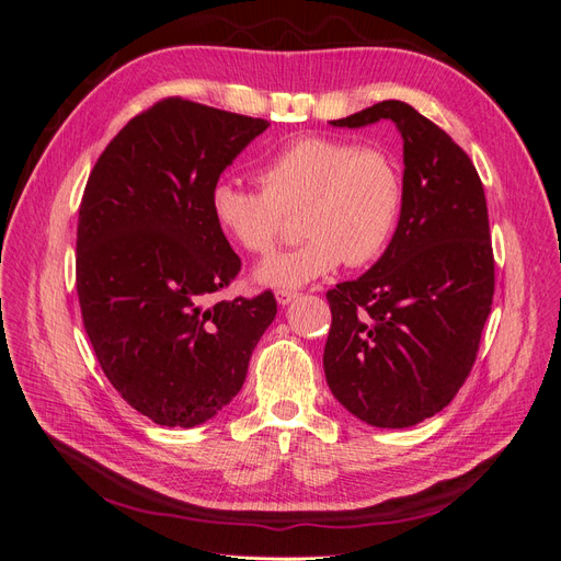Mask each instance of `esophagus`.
<instances>
[{"mask_svg":"<svg viewBox=\"0 0 561 561\" xmlns=\"http://www.w3.org/2000/svg\"><path fill=\"white\" fill-rule=\"evenodd\" d=\"M297 297H299V293H295V290H278L276 293V301L280 304V307H287V304L295 301Z\"/></svg>","mask_w":561,"mask_h":561,"instance_id":"obj_1","label":"esophagus"}]
</instances>
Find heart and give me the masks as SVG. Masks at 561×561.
Here are the masks:
<instances>
[{
    "instance_id": "obj_1",
    "label": "heart",
    "mask_w": 561,
    "mask_h": 561,
    "mask_svg": "<svg viewBox=\"0 0 561 561\" xmlns=\"http://www.w3.org/2000/svg\"><path fill=\"white\" fill-rule=\"evenodd\" d=\"M262 186L217 180L210 190L215 225L252 254H268L285 231V215L301 210V245L257 268L268 287H299L346 262L365 266L398 229L404 182L383 149L309 135L285 145L260 168Z\"/></svg>"
}]
</instances>
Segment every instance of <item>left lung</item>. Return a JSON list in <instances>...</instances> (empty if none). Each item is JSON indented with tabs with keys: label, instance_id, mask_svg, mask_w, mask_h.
Returning <instances> with one entry per match:
<instances>
[{
	"label": "left lung",
	"instance_id": "obj_1",
	"mask_svg": "<svg viewBox=\"0 0 561 561\" xmlns=\"http://www.w3.org/2000/svg\"><path fill=\"white\" fill-rule=\"evenodd\" d=\"M381 118L402 135V215L379 262L328 293L322 367L353 416L407 428L445 410L470 375L494 299V250L482 180L431 118L383 100L330 124Z\"/></svg>",
	"mask_w": 561,
	"mask_h": 561
}]
</instances>
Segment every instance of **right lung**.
Segmentation results:
<instances>
[{
	"label": "right lung",
	"mask_w": 561,
	"mask_h": 561,
	"mask_svg": "<svg viewBox=\"0 0 561 561\" xmlns=\"http://www.w3.org/2000/svg\"><path fill=\"white\" fill-rule=\"evenodd\" d=\"M266 128L264 118L163 98L114 135L83 190V330L118 396L159 426L194 428L229 404L276 318L271 290L210 301L241 271L210 190Z\"/></svg>",
	"instance_id": "add662e5"
}]
</instances>
